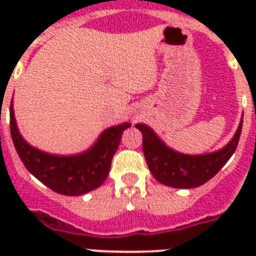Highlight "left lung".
Listing matches in <instances>:
<instances>
[{
    "label": "left lung",
    "instance_id": "8db88e82",
    "mask_svg": "<svg viewBox=\"0 0 256 256\" xmlns=\"http://www.w3.org/2000/svg\"><path fill=\"white\" fill-rule=\"evenodd\" d=\"M242 124L243 118L234 136L224 148L199 156L182 154L172 150L148 124H138L136 128L140 130L144 136L142 148L144 160L154 178L162 184L175 188H194L210 180L230 160L238 146Z\"/></svg>",
    "mask_w": 256,
    "mask_h": 256
}]
</instances>
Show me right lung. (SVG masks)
<instances>
[{"label":"right lung","mask_w":256,"mask_h":256,"mask_svg":"<svg viewBox=\"0 0 256 256\" xmlns=\"http://www.w3.org/2000/svg\"><path fill=\"white\" fill-rule=\"evenodd\" d=\"M132 124H116L100 132L86 152L73 156H56L33 148L24 140L10 104V134L22 164L45 186L62 195L77 196L92 191L108 178L112 160L120 146L122 132Z\"/></svg>","instance_id":"obj_1"}]
</instances>
